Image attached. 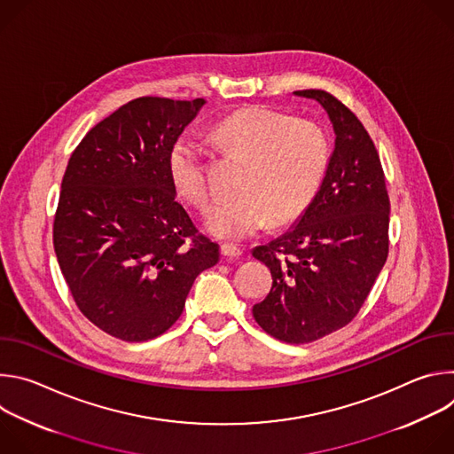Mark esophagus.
<instances>
[{"label":"esophagus","mask_w":454,"mask_h":454,"mask_svg":"<svg viewBox=\"0 0 454 454\" xmlns=\"http://www.w3.org/2000/svg\"><path fill=\"white\" fill-rule=\"evenodd\" d=\"M221 253H223L224 256H228V258H235V256H240V254H242V249H240L239 246H235V244L224 242V244H221Z\"/></svg>","instance_id":"obj_1"}]
</instances>
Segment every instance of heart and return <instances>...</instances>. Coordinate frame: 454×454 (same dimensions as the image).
<instances>
[{"mask_svg":"<svg viewBox=\"0 0 454 454\" xmlns=\"http://www.w3.org/2000/svg\"><path fill=\"white\" fill-rule=\"evenodd\" d=\"M215 138L233 156L246 161L239 196L215 201L205 228L224 240H244L300 217L319 190L329 165V140L309 120L254 106L226 116ZM168 172L176 190L196 208L212 198L207 154L192 137H179L168 153Z\"/></svg>","mask_w":454,"mask_h":454,"instance_id":"b5f03b06","label":"heart"}]
</instances>
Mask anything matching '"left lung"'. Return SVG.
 <instances>
[{
	"mask_svg": "<svg viewBox=\"0 0 454 454\" xmlns=\"http://www.w3.org/2000/svg\"><path fill=\"white\" fill-rule=\"evenodd\" d=\"M325 109L334 151L309 208L284 235L251 253L273 275L253 316L273 338L310 343L345 327L387 256V200L375 145L357 116L331 93L294 91Z\"/></svg>",
	"mask_w": 454,
	"mask_h": 454,
	"instance_id": "obj_1",
	"label": "left lung"
}]
</instances>
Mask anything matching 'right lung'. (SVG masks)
<instances>
[{
  "label": "right lung",
  "mask_w": 454,
  "mask_h": 454,
  "mask_svg": "<svg viewBox=\"0 0 454 454\" xmlns=\"http://www.w3.org/2000/svg\"><path fill=\"white\" fill-rule=\"evenodd\" d=\"M205 98L142 97L98 121L64 172L57 261L81 312L123 341H147L181 316L198 275L219 262L176 201L168 153Z\"/></svg>",
  "instance_id": "add662e5"
}]
</instances>
